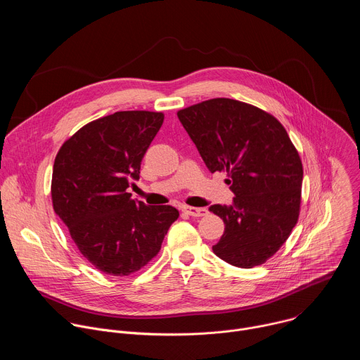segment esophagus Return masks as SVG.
Returning <instances> with one entry per match:
<instances>
[{"instance_id": "1", "label": "esophagus", "mask_w": 360, "mask_h": 360, "mask_svg": "<svg viewBox=\"0 0 360 360\" xmlns=\"http://www.w3.org/2000/svg\"><path fill=\"white\" fill-rule=\"evenodd\" d=\"M182 211L189 215V217H205L208 214V211L205 208H195V207H188V205H185V207H182Z\"/></svg>"}]
</instances>
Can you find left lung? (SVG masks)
Listing matches in <instances>:
<instances>
[{"label":"left lung","instance_id":"left-lung-1","mask_svg":"<svg viewBox=\"0 0 360 360\" xmlns=\"http://www.w3.org/2000/svg\"><path fill=\"white\" fill-rule=\"evenodd\" d=\"M178 118L214 174L228 172L232 205H211L225 224L212 246L238 268L262 265L286 242L297 222L303 169L286 129L271 114L245 102L214 98Z\"/></svg>","mask_w":360,"mask_h":360}]
</instances>
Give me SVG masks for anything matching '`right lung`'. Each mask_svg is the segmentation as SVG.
Returning a JSON list of instances; mask_svg holds the SVG:
<instances>
[{"instance_id":"add662e5","label":"right lung","mask_w":360,"mask_h":360,"mask_svg":"<svg viewBox=\"0 0 360 360\" xmlns=\"http://www.w3.org/2000/svg\"><path fill=\"white\" fill-rule=\"evenodd\" d=\"M162 122V112L120 111L82 127L56 157L54 211L84 258L107 275L145 266L179 217L171 205L148 207L127 192Z\"/></svg>"}]
</instances>
